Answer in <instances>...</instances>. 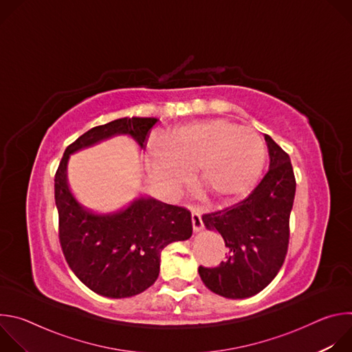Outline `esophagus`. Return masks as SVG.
<instances>
[{
  "mask_svg": "<svg viewBox=\"0 0 352 352\" xmlns=\"http://www.w3.org/2000/svg\"><path fill=\"white\" fill-rule=\"evenodd\" d=\"M192 226H193V231L199 232L205 228L204 221H202V216H200L199 212L192 210Z\"/></svg>",
  "mask_w": 352,
  "mask_h": 352,
  "instance_id": "1",
  "label": "esophagus"
}]
</instances>
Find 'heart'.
Listing matches in <instances>:
<instances>
[{"label":"heart","instance_id":"1","mask_svg":"<svg viewBox=\"0 0 352 352\" xmlns=\"http://www.w3.org/2000/svg\"><path fill=\"white\" fill-rule=\"evenodd\" d=\"M266 159L262 135L227 118L181 124L170 138L152 133L146 140L147 175L162 192H178L196 168L199 182L219 204L252 192Z\"/></svg>","mask_w":352,"mask_h":352}]
</instances>
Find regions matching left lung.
Listing matches in <instances>:
<instances>
[{"instance_id":"left-lung-1","label":"left lung","mask_w":352,"mask_h":352,"mask_svg":"<svg viewBox=\"0 0 352 352\" xmlns=\"http://www.w3.org/2000/svg\"><path fill=\"white\" fill-rule=\"evenodd\" d=\"M265 140L270 166L261 184L238 205L202 216L205 227L223 236L227 258L217 267L199 266L197 272L210 291L230 299L266 288L287 255L296 184L289 156L269 135Z\"/></svg>"}]
</instances>
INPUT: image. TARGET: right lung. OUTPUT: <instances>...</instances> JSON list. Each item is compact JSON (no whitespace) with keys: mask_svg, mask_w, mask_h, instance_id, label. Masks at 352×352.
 <instances>
[{"mask_svg":"<svg viewBox=\"0 0 352 352\" xmlns=\"http://www.w3.org/2000/svg\"><path fill=\"white\" fill-rule=\"evenodd\" d=\"M157 118H120L94 126L65 150L54 179L60 243L75 276L93 292L129 298L153 285L160 272L162 250L192 235L190 212L139 196L113 213H94L82 206L69 189V156L117 135L131 136L140 148Z\"/></svg>","mask_w":352,"mask_h":352,"instance_id":"add662e5","label":"right lung"}]
</instances>
